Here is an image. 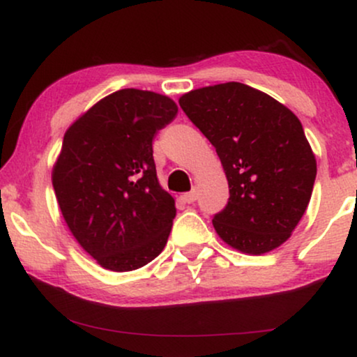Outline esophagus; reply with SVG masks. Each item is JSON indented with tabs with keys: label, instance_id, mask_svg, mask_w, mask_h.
Segmentation results:
<instances>
[{
	"label": "esophagus",
	"instance_id": "obj_1",
	"mask_svg": "<svg viewBox=\"0 0 357 357\" xmlns=\"http://www.w3.org/2000/svg\"><path fill=\"white\" fill-rule=\"evenodd\" d=\"M197 197H199V194H197L196 189H192V191L183 194V201L188 202V204H192L194 201H197Z\"/></svg>",
	"mask_w": 357,
	"mask_h": 357
}]
</instances>
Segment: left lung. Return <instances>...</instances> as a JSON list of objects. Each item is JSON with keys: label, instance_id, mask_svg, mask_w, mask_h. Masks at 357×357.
<instances>
[{"label": "left lung", "instance_id": "left-lung-1", "mask_svg": "<svg viewBox=\"0 0 357 357\" xmlns=\"http://www.w3.org/2000/svg\"><path fill=\"white\" fill-rule=\"evenodd\" d=\"M179 105L215 148L227 176L229 201L212 218L215 232L245 254L277 249L303 218L317 178L301 121L241 82L191 90Z\"/></svg>", "mask_w": 357, "mask_h": 357}]
</instances>
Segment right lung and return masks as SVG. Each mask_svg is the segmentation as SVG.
Wrapping results in <instances>:
<instances>
[{
    "label": "right lung",
    "instance_id": "add662e5",
    "mask_svg": "<svg viewBox=\"0 0 357 357\" xmlns=\"http://www.w3.org/2000/svg\"><path fill=\"white\" fill-rule=\"evenodd\" d=\"M176 115L166 96L123 89L64 135L54 191L70 232L103 268L137 270L168 242L176 206L158 183L153 139Z\"/></svg>",
    "mask_w": 357,
    "mask_h": 357
}]
</instances>
